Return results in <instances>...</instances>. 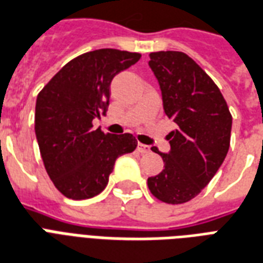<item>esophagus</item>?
<instances>
[{"instance_id":"obj_1","label":"esophagus","mask_w":263,"mask_h":263,"mask_svg":"<svg viewBox=\"0 0 263 263\" xmlns=\"http://www.w3.org/2000/svg\"><path fill=\"white\" fill-rule=\"evenodd\" d=\"M137 149H139V153H141V154L149 153V147H148V145H145V144L139 143V145H137Z\"/></svg>"}]
</instances>
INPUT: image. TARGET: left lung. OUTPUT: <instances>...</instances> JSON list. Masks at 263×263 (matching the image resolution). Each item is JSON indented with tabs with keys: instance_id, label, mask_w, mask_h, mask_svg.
<instances>
[{
	"instance_id": "obj_1",
	"label": "left lung",
	"mask_w": 263,
	"mask_h": 263,
	"mask_svg": "<svg viewBox=\"0 0 263 263\" xmlns=\"http://www.w3.org/2000/svg\"><path fill=\"white\" fill-rule=\"evenodd\" d=\"M149 58L165 114L177 129L169 133V153L153 147L165 166L159 175L148 177L147 184L162 202L183 204L202 191L224 161L232 115L218 86L189 55L159 51Z\"/></svg>"
}]
</instances>
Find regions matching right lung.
<instances>
[{"instance_id":"add662e5","label":"right lung","mask_w":263,"mask_h":263,"mask_svg":"<svg viewBox=\"0 0 263 263\" xmlns=\"http://www.w3.org/2000/svg\"><path fill=\"white\" fill-rule=\"evenodd\" d=\"M140 58L114 48L90 51L68 62L39 92L35 137L45 171L65 197L100 194L116 159L137 147L133 134H105L92 120L108 110L112 79Z\"/></svg>"}]
</instances>
